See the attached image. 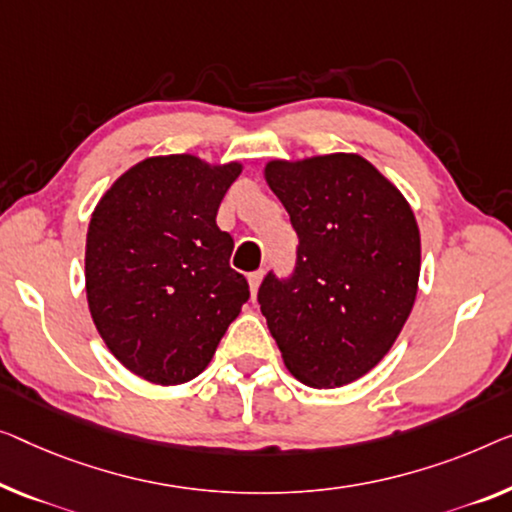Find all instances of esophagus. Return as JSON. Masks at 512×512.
I'll list each match as a JSON object with an SVG mask.
<instances>
[{"label":"esophagus","mask_w":512,"mask_h":512,"mask_svg":"<svg viewBox=\"0 0 512 512\" xmlns=\"http://www.w3.org/2000/svg\"><path fill=\"white\" fill-rule=\"evenodd\" d=\"M262 280H264V271H255V273H250V276H248V285H250V294H253V299L259 292V285H262Z\"/></svg>","instance_id":"esophagus-1"}]
</instances>
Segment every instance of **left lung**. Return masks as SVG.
Masks as SVG:
<instances>
[{
    "label": "left lung",
    "mask_w": 512,
    "mask_h": 512,
    "mask_svg": "<svg viewBox=\"0 0 512 512\" xmlns=\"http://www.w3.org/2000/svg\"><path fill=\"white\" fill-rule=\"evenodd\" d=\"M264 179L299 234L289 282L266 276L259 305L285 368L338 388L375 368L414 308L421 232L407 197L358 154L273 158Z\"/></svg>",
    "instance_id": "left-lung-1"
}]
</instances>
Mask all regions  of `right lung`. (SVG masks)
Returning <instances> with one entry per match:
<instances>
[{"label":"right lung","instance_id":"obj_1","mask_svg":"<svg viewBox=\"0 0 512 512\" xmlns=\"http://www.w3.org/2000/svg\"><path fill=\"white\" fill-rule=\"evenodd\" d=\"M241 160L149 156L105 190L91 213L85 287L91 319L133 375L177 386L202 375L248 301L216 225Z\"/></svg>","mask_w":512,"mask_h":512}]
</instances>
